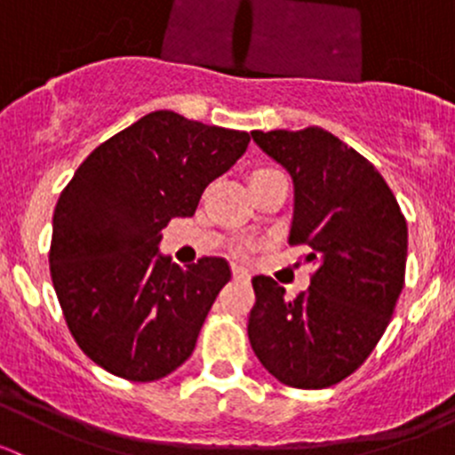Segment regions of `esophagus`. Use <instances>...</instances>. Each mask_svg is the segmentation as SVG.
<instances>
[{
  "label": "esophagus",
  "instance_id": "obj_1",
  "mask_svg": "<svg viewBox=\"0 0 455 455\" xmlns=\"http://www.w3.org/2000/svg\"><path fill=\"white\" fill-rule=\"evenodd\" d=\"M231 270H233V277H235V279H251V273L244 268V266L233 264Z\"/></svg>",
  "mask_w": 455,
  "mask_h": 455
}]
</instances>
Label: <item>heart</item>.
<instances>
[{
  "label": "heart",
  "instance_id": "heart-1",
  "mask_svg": "<svg viewBox=\"0 0 455 455\" xmlns=\"http://www.w3.org/2000/svg\"><path fill=\"white\" fill-rule=\"evenodd\" d=\"M264 172H268V169H259V172H255L253 176H257V173H264Z\"/></svg>",
  "mask_w": 455,
  "mask_h": 455
}]
</instances>
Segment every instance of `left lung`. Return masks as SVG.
Segmentation results:
<instances>
[{
    "label": "left lung",
    "instance_id": "1",
    "mask_svg": "<svg viewBox=\"0 0 455 455\" xmlns=\"http://www.w3.org/2000/svg\"><path fill=\"white\" fill-rule=\"evenodd\" d=\"M251 136L295 182L288 242L315 266L295 299L273 277H253L251 347L279 383L330 387L365 363L389 325L405 286V215L374 164L330 132Z\"/></svg>",
    "mask_w": 455,
    "mask_h": 455
}]
</instances>
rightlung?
<instances>
[{"instance_id": "1", "label": "right lung", "mask_w": 455, "mask_h": 455, "mask_svg": "<svg viewBox=\"0 0 455 455\" xmlns=\"http://www.w3.org/2000/svg\"><path fill=\"white\" fill-rule=\"evenodd\" d=\"M249 140L158 109L96 147L59 196L54 291L75 341L109 374L149 383L194 352L231 268L222 257L172 264L158 253L160 231L196 213L206 185Z\"/></svg>"}]
</instances>
